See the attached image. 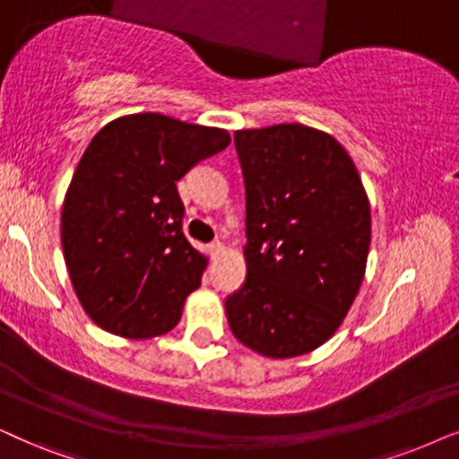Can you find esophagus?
Masks as SVG:
<instances>
[{"label":"esophagus","instance_id":"obj_1","mask_svg":"<svg viewBox=\"0 0 459 459\" xmlns=\"http://www.w3.org/2000/svg\"><path fill=\"white\" fill-rule=\"evenodd\" d=\"M208 251H211V257H219V255L225 251V247L221 242H212V244H208Z\"/></svg>","mask_w":459,"mask_h":459}]
</instances>
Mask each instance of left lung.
Wrapping results in <instances>:
<instances>
[{
    "label": "left lung",
    "mask_w": 459,
    "mask_h": 459,
    "mask_svg": "<svg viewBox=\"0 0 459 459\" xmlns=\"http://www.w3.org/2000/svg\"><path fill=\"white\" fill-rule=\"evenodd\" d=\"M247 187V281L225 301L238 342L267 359L323 346L365 278L371 206L342 143L303 124L236 130Z\"/></svg>",
    "instance_id": "left-lung-1"
}]
</instances>
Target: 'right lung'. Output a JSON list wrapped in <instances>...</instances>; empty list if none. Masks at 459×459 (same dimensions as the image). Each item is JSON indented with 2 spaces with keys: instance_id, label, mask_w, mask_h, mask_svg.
Wrapping results in <instances>:
<instances>
[{
  "instance_id": "add662e5",
  "label": "right lung",
  "mask_w": 459,
  "mask_h": 459,
  "mask_svg": "<svg viewBox=\"0 0 459 459\" xmlns=\"http://www.w3.org/2000/svg\"><path fill=\"white\" fill-rule=\"evenodd\" d=\"M230 143L228 130L152 111L117 117L94 134L61 215L65 264L94 325L150 339L178 323L206 257L181 230L177 181Z\"/></svg>"
}]
</instances>
